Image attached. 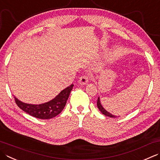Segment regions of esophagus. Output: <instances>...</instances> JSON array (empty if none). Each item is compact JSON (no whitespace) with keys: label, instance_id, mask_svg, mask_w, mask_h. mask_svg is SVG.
<instances>
[{"label":"esophagus","instance_id":"1","mask_svg":"<svg viewBox=\"0 0 160 160\" xmlns=\"http://www.w3.org/2000/svg\"><path fill=\"white\" fill-rule=\"evenodd\" d=\"M89 76H87V75H84V76H81L79 78V83L81 84H85L89 82Z\"/></svg>","mask_w":160,"mask_h":160}]
</instances>
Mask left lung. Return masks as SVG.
I'll return each mask as SVG.
<instances>
[{
  "label": "left lung",
  "instance_id": "8db88e82",
  "mask_svg": "<svg viewBox=\"0 0 160 160\" xmlns=\"http://www.w3.org/2000/svg\"><path fill=\"white\" fill-rule=\"evenodd\" d=\"M97 106H98V108L99 109V110L101 111L104 115L107 116V117H112V118L117 117H115L114 115H112L110 113H109L108 111H106L105 109L102 108V106L101 104V102H100V98H98V101H97Z\"/></svg>",
  "mask_w": 160,
  "mask_h": 160
}]
</instances>
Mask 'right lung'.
<instances>
[{
  "label": "right lung",
  "instance_id": "add662e5",
  "mask_svg": "<svg viewBox=\"0 0 160 160\" xmlns=\"http://www.w3.org/2000/svg\"><path fill=\"white\" fill-rule=\"evenodd\" d=\"M73 87V84H71L62 90L54 99L43 104H27L21 102L15 97L14 100L18 108L32 117L40 119H50L56 117L63 110Z\"/></svg>",
  "mask_w": 160,
  "mask_h": 160
}]
</instances>
